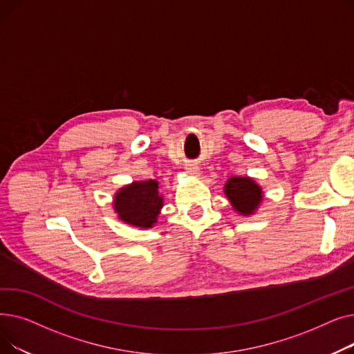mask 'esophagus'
Listing matches in <instances>:
<instances>
[{
    "label": "esophagus",
    "mask_w": 354,
    "mask_h": 354,
    "mask_svg": "<svg viewBox=\"0 0 354 354\" xmlns=\"http://www.w3.org/2000/svg\"><path fill=\"white\" fill-rule=\"evenodd\" d=\"M187 172L192 176H198L199 175V166H196L195 163H191L187 166Z\"/></svg>",
    "instance_id": "34e87169"
}]
</instances>
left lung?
<instances>
[{
	"label": "left lung",
	"instance_id": "8db88e82",
	"mask_svg": "<svg viewBox=\"0 0 354 354\" xmlns=\"http://www.w3.org/2000/svg\"><path fill=\"white\" fill-rule=\"evenodd\" d=\"M224 194L234 211L244 216L255 214L264 199L263 188L250 176L228 178Z\"/></svg>",
	"mask_w": 354,
	"mask_h": 354
}]
</instances>
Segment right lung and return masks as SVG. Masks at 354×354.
I'll return each instance as SVG.
<instances>
[{
  "label": "right lung",
  "mask_w": 354,
  "mask_h": 354,
  "mask_svg": "<svg viewBox=\"0 0 354 354\" xmlns=\"http://www.w3.org/2000/svg\"><path fill=\"white\" fill-rule=\"evenodd\" d=\"M163 208V195L156 179L135 180L122 187L113 196V209L124 224L136 228H152Z\"/></svg>",
  "instance_id": "1"
}]
</instances>
